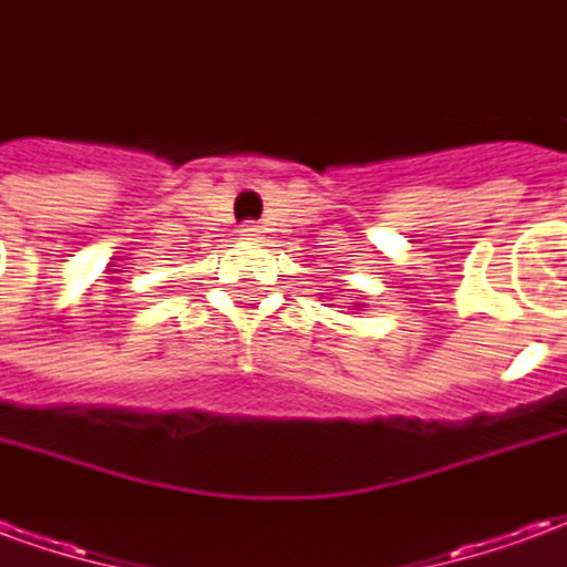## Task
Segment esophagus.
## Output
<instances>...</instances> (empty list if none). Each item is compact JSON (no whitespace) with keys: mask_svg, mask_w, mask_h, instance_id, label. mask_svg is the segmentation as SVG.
<instances>
[{"mask_svg":"<svg viewBox=\"0 0 567 567\" xmlns=\"http://www.w3.org/2000/svg\"><path fill=\"white\" fill-rule=\"evenodd\" d=\"M239 236H260L258 221H246V224H239Z\"/></svg>","mask_w":567,"mask_h":567,"instance_id":"obj_1","label":"esophagus"}]
</instances>
